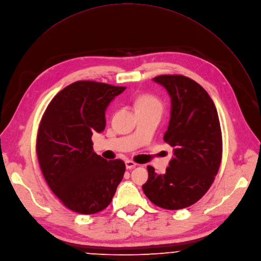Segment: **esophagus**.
I'll return each instance as SVG.
<instances>
[{
  "instance_id": "1",
  "label": "esophagus",
  "mask_w": 261,
  "mask_h": 261,
  "mask_svg": "<svg viewBox=\"0 0 261 261\" xmlns=\"http://www.w3.org/2000/svg\"><path fill=\"white\" fill-rule=\"evenodd\" d=\"M125 167H126L127 170H132V169H134V168L137 167V164L134 163L133 161H126V162H125Z\"/></svg>"
}]
</instances>
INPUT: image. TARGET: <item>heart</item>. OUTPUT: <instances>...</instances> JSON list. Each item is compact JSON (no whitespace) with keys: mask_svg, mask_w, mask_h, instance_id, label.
Here are the masks:
<instances>
[{"mask_svg":"<svg viewBox=\"0 0 261 261\" xmlns=\"http://www.w3.org/2000/svg\"><path fill=\"white\" fill-rule=\"evenodd\" d=\"M136 110L137 111H161L163 112V103L162 101L152 94H142L140 95L136 102Z\"/></svg>","mask_w":261,"mask_h":261,"instance_id":"1","label":"heart"}]
</instances>
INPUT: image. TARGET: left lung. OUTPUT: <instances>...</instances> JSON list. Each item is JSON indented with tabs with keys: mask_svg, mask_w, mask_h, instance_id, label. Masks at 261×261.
<instances>
[{
	"mask_svg": "<svg viewBox=\"0 0 261 261\" xmlns=\"http://www.w3.org/2000/svg\"><path fill=\"white\" fill-rule=\"evenodd\" d=\"M153 81L164 86L171 97L164 140L174 148V156L163 175L147 167L143 191L154 204L180 210L201 198L218 173L222 156L220 122L212 98L192 79L162 75Z\"/></svg>",
	"mask_w": 261,
	"mask_h": 261,
	"instance_id": "obj_1",
	"label": "left lung"
}]
</instances>
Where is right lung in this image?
Here are the masks:
<instances>
[{
	"mask_svg": "<svg viewBox=\"0 0 261 261\" xmlns=\"http://www.w3.org/2000/svg\"><path fill=\"white\" fill-rule=\"evenodd\" d=\"M94 81H77L61 90L48 105L37 136L42 174L68 209L85 215L107 207L121 182L125 165L93 152L91 136L106 126L105 112L125 90Z\"/></svg>",
	"mask_w": 261,
	"mask_h": 261,
	"instance_id": "obj_1",
	"label": "right lung"
}]
</instances>
